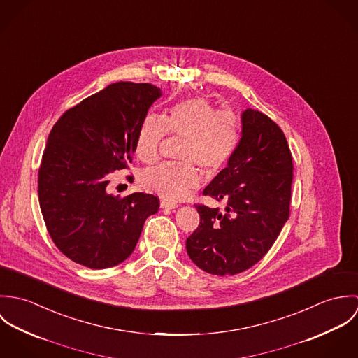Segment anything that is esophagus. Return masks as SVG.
Returning a JSON list of instances; mask_svg holds the SVG:
<instances>
[{
	"label": "esophagus",
	"instance_id": "34e87169",
	"mask_svg": "<svg viewBox=\"0 0 358 358\" xmlns=\"http://www.w3.org/2000/svg\"><path fill=\"white\" fill-rule=\"evenodd\" d=\"M159 206L162 208V209H175L178 204L176 203H173V201H168V200H162L161 203H159Z\"/></svg>",
	"mask_w": 358,
	"mask_h": 358
}]
</instances>
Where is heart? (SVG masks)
Masks as SVG:
<instances>
[{
  "instance_id": "obj_1",
  "label": "heart",
  "mask_w": 358,
  "mask_h": 358,
  "mask_svg": "<svg viewBox=\"0 0 358 358\" xmlns=\"http://www.w3.org/2000/svg\"><path fill=\"white\" fill-rule=\"evenodd\" d=\"M185 139L180 164H159L142 175L146 190L168 200L185 199L197 189L201 175L217 173L233 157L240 141V124L234 114L217 111L201 96L187 98L171 106L162 117L149 114L143 118L135 142V153L146 164H153L165 135Z\"/></svg>"
}]
</instances>
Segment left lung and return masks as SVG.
I'll return each mask as SVG.
<instances>
[{
    "instance_id": "left-lung-1",
    "label": "left lung",
    "mask_w": 358,
    "mask_h": 358,
    "mask_svg": "<svg viewBox=\"0 0 358 358\" xmlns=\"http://www.w3.org/2000/svg\"><path fill=\"white\" fill-rule=\"evenodd\" d=\"M241 139L227 166L204 189L224 209L196 204L200 224L186 240L190 259L206 273L234 275L268 252L289 217L292 154L266 114H241Z\"/></svg>"
}]
</instances>
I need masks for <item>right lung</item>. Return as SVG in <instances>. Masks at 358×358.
<instances>
[{
    "label": "right lung",
    "instance_id": "obj_1",
    "mask_svg": "<svg viewBox=\"0 0 358 358\" xmlns=\"http://www.w3.org/2000/svg\"><path fill=\"white\" fill-rule=\"evenodd\" d=\"M159 96L148 83H114L53 125L38 169V199L53 244L73 262L90 268L120 264L158 210L153 194L120 197L107 185L114 171L132 162L139 127Z\"/></svg>",
    "mask_w": 358,
    "mask_h": 358
}]
</instances>
